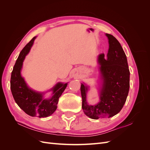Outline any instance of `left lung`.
Returning a JSON list of instances; mask_svg holds the SVG:
<instances>
[{
	"label": "left lung",
	"mask_w": 150,
	"mask_h": 150,
	"mask_svg": "<svg viewBox=\"0 0 150 150\" xmlns=\"http://www.w3.org/2000/svg\"><path fill=\"white\" fill-rule=\"evenodd\" d=\"M108 39L107 58L104 54L98 56L99 64L98 92L99 101L89 104L87 93L89 86L81 83L82 108L84 114L93 120L111 117L120 112L123 107L129 89L130 72L126 54L114 36L105 34Z\"/></svg>",
	"instance_id": "obj_1"
}]
</instances>
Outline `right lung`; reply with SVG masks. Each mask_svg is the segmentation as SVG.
Instances as JSON below:
<instances>
[{
	"instance_id": "1",
	"label": "right lung",
	"mask_w": 150,
	"mask_h": 150,
	"mask_svg": "<svg viewBox=\"0 0 150 150\" xmlns=\"http://www.w3.org/2000/svg\"><path fill=\"white\" fill-rule=\"evenodd\" d=\"M35 38L36 36L32 39L20 52L11 74V89L16 103L26 114L33 117H45L51 116L56 110L59 98L68 83L59 82L45 92L35 91L27 84L21 71L25 56L30 52ZM47 92H51L52 95L46 98L44 95Z\"/></svg>"
}]
</instances>
